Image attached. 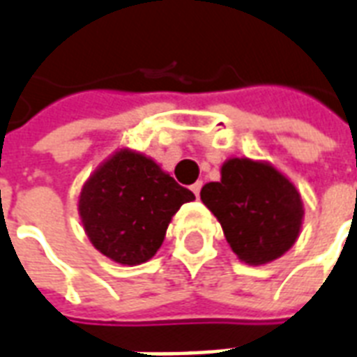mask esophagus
Masks as SVG:
<instances>
[{
    "mask_svg": "<svg viewBox=\"0 0 357 357\" xmlns=\"http://www.w3.org/2000/svg\"><path fill=\"white\" fill-rule=\"evenodd\" d=\"M190 189H192V192H195V197H200V190H202V181H197V183L192 185V187H190Z\"/></svg>",
    "mask_w": 357,
    "mask_h": 357,
    "instance_id": "esophagus-1",
    "label": "esophagus"
}]
</instances>
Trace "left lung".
<instances>
[{"label": "left lung", "instance_id": "obj_1", "mask_svg": "<svg viewBox=\"0 0 357 357\" xmlns=\"http://www.w3.org/2000/svg\"><path fill=\"white\" fill-rule=\"evenodd\" d=\"M200 198L219 219L232 251L251 266L275 260L298 239L301 197L269 165L230 159L222 165L221 181L204 185Z\"/></svg>", "mask_w": 357, "mask_h": 357}]
</instances>
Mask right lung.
Returning <instances> with one entry per match:
<instances>
[{"label": "right lung", "mask_w": 357, "mask_h": 357, "mask_svg": "<svg viewBox=\"0 0 357 357\" xmlns=\"http://www.w3.org/2000/svg\"><path fill=\"white\" fill-rule=\"evenodd\" d=\"M192 198L157 162L121 149L84 185L78 209L97 251L136 266L153 257L172 215Z\"/></svg>", "instance_id": "1"}]
</instances>
